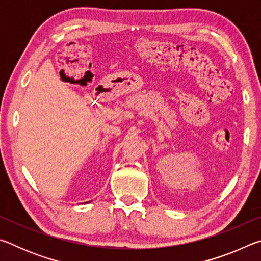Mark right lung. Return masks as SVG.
Wrapping results in <instances>:
<instances>
[{
    "mask_svg": "<svg viewBox=\"0 0 261 261\" xmlns=\"http://www.w3.org/2000/svg\"><path fill=\"white\" fill-rule=\"evenodd\" d=\"M87 202H90V201H87Z\"/></svg>",
    "mask_w": 261,
    "mask_h": 261,
    "instance_id": "1",
    "label": "right lung"
}]
</instances>
